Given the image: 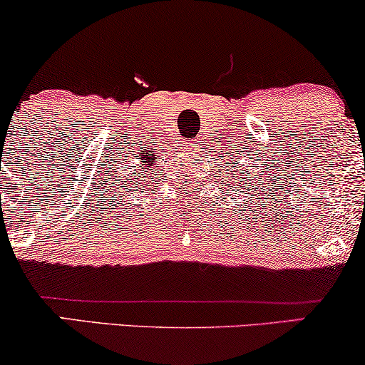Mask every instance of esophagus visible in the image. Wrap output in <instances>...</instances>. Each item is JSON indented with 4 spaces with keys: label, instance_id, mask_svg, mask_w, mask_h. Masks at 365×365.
I'll return each instance as SVG.
<instances>
[{
    "label": "esophagus",
    "instance_id": "obj_1",
    "mask_svg": "<svg viewBox=\"0 0 365 365\" xmlns=\"http://www.w3.org/2000/svg\"><path fill=\"white\" fill-rule=\"evenodd\" d=\"M196 142H191V140H182V145H184V149L186 150H194V148H196Z\"/></svg>",
    "mask_w": 365,
    "mask_h": 365
}]
</instances>
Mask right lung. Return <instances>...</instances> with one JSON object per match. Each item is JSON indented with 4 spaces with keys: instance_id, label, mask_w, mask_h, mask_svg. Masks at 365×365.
I'll use <instances>...</instances> for the list:
<instances>
[{
    "instance_id": "obj_1",
    "label": "right lung",
    "mask_w": 365,
    "mask_h": 365,
    "mask_svg": "<svg viewBox=\"0 0 365 365\" xmlns=\"http://www.w3.org/2000/svg\"><path fill=\"white\" fill-rule=\"evenodd\" d=\"M158 159H159V158H155V154H153V153H148V154L142 155V163H144V164H140V168H144V169H142V171H144V174L137 173V174H139V178H142V176L145 178V174L149 173V168H150V165H153V163H155V160H158ZM155 168H158V165H155ZM153 171H154V169H153Z\"/></svg>"
}]
</instances>
